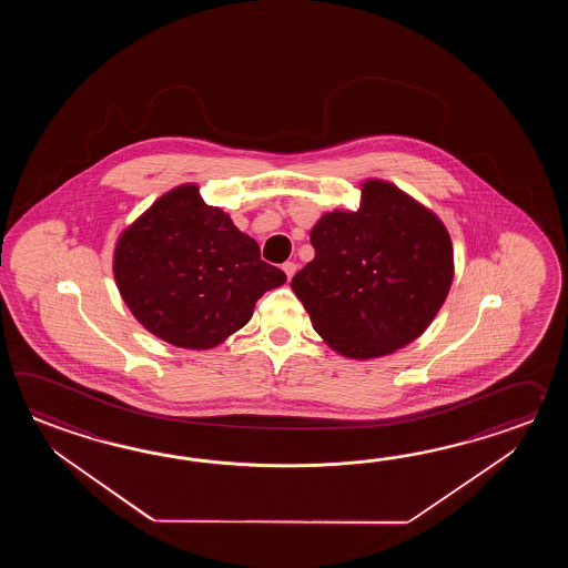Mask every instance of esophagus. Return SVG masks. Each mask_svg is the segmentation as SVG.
<instances>
[{
	"mask_svg": "<svg viewBox=\"0 0 568 568\" xmlns=\"http://www.w3.org/2000/svg\"><path fill=\"white\" fill-rule=\"evenodd\" d=\"M282 270H284V274L288 276V280L296 274V270H298V264L296 262H286L284 266H282Z\"/></svg>",
	"mask_w": 568,
	"mask_h": 568,
	"instance_id": "esophagus-1",
	"label": "esophagus"
}]
</instances>
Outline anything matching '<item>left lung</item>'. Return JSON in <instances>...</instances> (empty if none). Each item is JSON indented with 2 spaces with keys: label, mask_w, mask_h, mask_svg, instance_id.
I'll return each instance as SVG.
<instances>
[{
  "label": "left lung",
  "mask_w": 568,
  "mask_h": 568,
  "mask_svg": "<svg viewBox=\"0 0 568 568\" xmlns=\"http://www.w3.org/2000/svg\"><path fill=\"white\" fill-rule=\"evenodd\" d=\"M311 243L314 260L290 286L343 357L365 362L406 347L447 301L455 276L447 227L392 182H362L359 209L325 213Z\"/></svg>",
  "instance_id": "1"
}]
</instances>
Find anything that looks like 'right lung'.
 I'll list each match as a JSON object with an SVG mask.
<instances>
[{"instance_id": "obj_1", "label": "right lung", "mask_w": 568, "mask_h": 568, "mask_svg": "<svg viewBox=\"0 0 568 568\" xmlns=\"http://www.w3.org/2000/svg\"><path fill=\"white\" fill-rule=\"evenodd\" d=\"M113 276L135 321L182 349H213L250 323L286 274L199 186L172 189L121 231Z\"/></svg>"}]
</instances>
